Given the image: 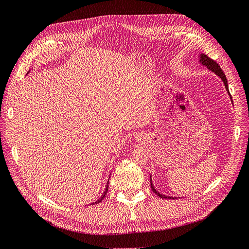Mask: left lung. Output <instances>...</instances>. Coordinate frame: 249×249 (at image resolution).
Masks as SVG:
<instances>
[{"instance_id":"8db88e82","label":"left lung","mask_w":249,"mask_h":249,"mask_svg":"<svg viewBox=\"0 0 249 249\" xmlns=\"http://www.w3.org/2000/svg\"><path fill=\"white\" fill-rule=\"evenodd\" d=\"M198 62H199L200 64H202V65H205L209 71H213L215 74H217V76L221 79V81L223 82V85H224L225 89H227V91H228V93H229L230 99H231V101L232 102V100H231V95L230 94V90H229V85H228V80H227V77H225L224 72H223V71H222V70L220 69V66L218 65V63H216V62L214 61V60H212L211 58H209V57H208L207 55H205V54H200V55L198 56ZM150 187H152V190H153V191L158 195V196L161 197V198H170V199H175V198H177L176 196H168V195H164V194L160 193V192L158 191V190H156V188H155L154 183H153V179H152V176H150Z\"/></svg>"}]
</instances>
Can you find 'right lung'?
<instances>
[{
    "label": "right lung",
    "instance_id": "1",
    "mask_svg": "<svg viewBox=\"0 0 249 249\" xmlns=\"http://www.w3.org/2000/svg\"><path fill=\"white\" fill-rule=\"evenodd\" d=\"M30 72V71L27 72V73H29ZM109 178H110V177H109ZM109 178H108V182H107V184H106V188H105V191L103 192V194H102V196L97 199L96 201H94V202H92V205H95V203H99V202H101L103 199H104V197L106 196V194H107V192H108V186H109Z\"/></svg>",
    "mask_w": 249,
    "mask_h": 249
}]
</instances>
